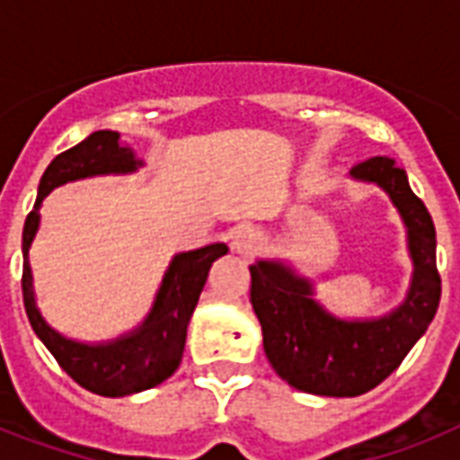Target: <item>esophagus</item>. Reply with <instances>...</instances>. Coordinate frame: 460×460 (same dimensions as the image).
Returning <instances> with one entry per match:
<instances>
[{"label":"esophagus","mask_w":460,"mask_h":460,"mask_svg":"<svg viewBox=\"0 0 460 460\" xmlns=\"http://www.w3.org/2000/svg\"><path fill=\"white\" fill-rule=\"evenodd\" d=\"M262 238L252 226H238L234 234H231V248L241 255H251L252 251H258Z\"/></svg>","instance_id":"esophagus-1"}]
</instances>
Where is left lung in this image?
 Wrapping results in <instances>:
<instances>
[{"mask_svg": "<svg viewBox=\"0 0 460 460\" xmlns=\"http://www.w3.org/2000/svg\"><path fill=\"white\" fill-rule=\"evenodd\" d=\"M385 188L408 226L415 262L411 294L396 313L372 322H341L313 296V284L277 262L251 265V303L262 324L265 353L284 382L317 396H360L382 385L435 320L442 298L437 231L406 172L377 155L350 169Z\"/></svg>", "mask_w": 460, "mask_h": 460, "instance_id": "left-lung-1", "label": "left lung"}]
</instances>
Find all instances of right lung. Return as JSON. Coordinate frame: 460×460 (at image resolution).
Listing matches in <instances>:
<instances>
[{"label": "right lung", "mask_w": 460, "mask_h": 460, "mask_svg": "<svg viewBox=\"0 0 460 460\" xmlns=\"http://www.w3.org/2000/svg\"><path fill=\"white\" fill-rule=\"evenodd\" d=\"M138 166L133 153L124 147L117 131H95L93 136L74 146L66 153L57 155L42 173L38 188V200L31 215L25 217L23 226V305L31 320V327L42 339L49 353L57 358L61 370L100 396H128L146 392L172 377L183 356L186 332L200 291L208 281L209 267L217 258L229 252L224 243L208 245L200 251L176 255L166 272L153 313L147 314L146 324L136 334L119 339L107 346H83L59 336L35 307L32 296L31 267H28V248L38 231L40 202L45 200L52 188L66 181L95 176V173H124Z\"/></svg>", "instance_id": "right-lung-1"}]
</instances>
